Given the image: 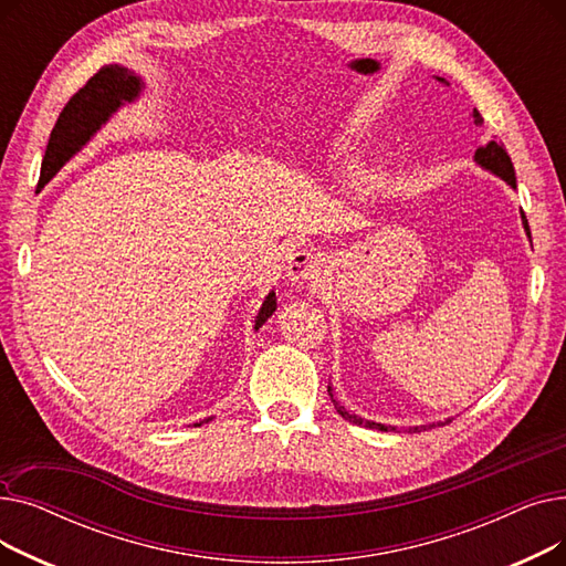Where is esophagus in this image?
Wrapping results in <instances>:
<instances>
[{
  "instance_id": "1",
  "label": "esophagus",
  "mask_w": 566,
  "mask_h": 566,
  "mask_svg": "<svg viewBox=\"0 0 566 566\" xmlns=\"http://www.w3.org/2000/svg\"><path fill=\"white\" fill-rule=\"evenodd\" d=\"M323 273V259L312 252V250H298L289 256V265H286V275L293 284H303V282H312L318 280V275Z\"/></svg>"
}]
</instances>
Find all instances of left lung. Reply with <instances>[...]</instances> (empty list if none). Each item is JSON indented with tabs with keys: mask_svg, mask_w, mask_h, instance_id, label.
Here are the masks:
<instances>
[{
	"mask_svg": "<svg viewBox=\"0 0 566 566\" xmlns=\"http://www.w3.org/2000/svg\"><path fill=\"white\" fill-rule=\"evenodd\" d=\"M474 124H482V114H480V112H474ZM474 160H478L482 167L491 169L495 176L504 178V181H507L512 188H516V174H514L512 158L507 156V151H504V146L497 144L495 139H491L486 146H480L478 154H474ZM523 224H525V231H527V235H530V227H527L525 213H523ZM328 392H331V397H333L331 385H328ZM333 401H335V399H333ZM335 408H337V412L342 415L344 420H348V422H353V424H363V427H369V429L388 431V427H382V424H378V422H369V420L358 418V415H350V412L344 410V406H339L337 401H335ZM415 431H418V429H415Z\"/></svg>",
	"mask_w": 566,
	"mask_h": 566,
	"instance_id": "8db88e82",
	"label": "left lung"
}]
</instances>
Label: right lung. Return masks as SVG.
Instances as JSON below:
<instances>
[{"label":"right lung","instance_id":"right-lung-1","mask_svg":"<svg viewBox=\"0 0 566 566\" xmlns=\"http://www.w3.org/2000/svg\"><path fill=\"white\" fill-rule=\"evenodd\" d=\"M139 92H142V80L128 69L116 66V64L103 66L94 77H88L80 92L71 96V101L66 103L62 114H59L56 124L50 133L45 158L41 165L39 188H43L50 178L62 169L88 139L94 137V133L101 130V126L118 107L135 101ZM275 310H277L275 291H271L254 321V331H259ZM203 422H211V418ZM195 427H201V422Z\"/></svg>","mask_w":566,"mask_h":566}]
</instances>
